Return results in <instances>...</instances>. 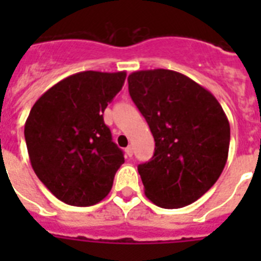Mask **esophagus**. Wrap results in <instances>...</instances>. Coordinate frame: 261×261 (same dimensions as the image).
Here are the masks:
<instances>
[{
  "mask_svg": "<svg viewBox=\"0 0 261 261\" xmlns=\"http://www.w3.org/2000/svg\"><path fill=\"white\" fill-rule=\"evenodd\" d=\"M126 155L127 157H133V146H128V147H126Z\"/></svg>",
  "mask_w": 261,
  "mask_h": 261,
  "instance_id": "1",
  "label": "esophagus"
}]
</instances>
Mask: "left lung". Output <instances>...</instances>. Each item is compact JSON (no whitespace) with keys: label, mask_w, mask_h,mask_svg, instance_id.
<instances>
[{"label":"left lung","mask_w":261,"mask_h":261,"mask_svg":"<svg viewBox=\"0 0 261 261\" xmlns=\"http://www.w3.org/2000/svg\"><path fill=\"white\" fill-rule=\"evenodd\" d=\"M128 92L154 137V154L138 172L155 206L178 208L204 195L222 173L230 124L214 94L168 70L128 75Z\"/></svg>","instance_id":"8db88e82"}]
</instances>
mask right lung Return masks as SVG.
Instances as JSON below:
<instances>
[{
  "label": "right lung",
  "instance_id": "1",
  "mask_svg": "<svg viewBox=\"0 0 261 261\" xmlns=\"http://www.w3.org/2000/svg\"><path fill=\"white\" fill-rule=\"evenodd\" d=\"M126 71H81L36 100L24 126L31 165L66 204L93 206L110 194L124 163L104 123V110L120 92Z\"/></svg>",
  "mask_w": 261,
  "mask_h": 261
}]
</instances>
